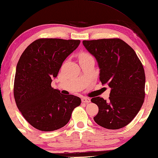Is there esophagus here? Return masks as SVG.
I'll list each match as a JSON object with an SVG mask.
<instances>
[{"label": "esophagus", "instance_id": "obj_1", "mask_svg": "<svg viewBox=\"0 0 158 158\" xmlns=\"http://www.w3.org/2000/svg\"><path fill=\"white\" fill-rule=\"evenodd\" d=\"M81 102H82L83 103L87 104V103H90V99L89 98H87V97H83L82 98H81Z\"/></svg>", "mask_w": 158, "mask_h": 158}]
</instances>
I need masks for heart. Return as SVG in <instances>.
I'll list each match as a JSON object with an SVG mask.
<instances>
[{
    "instance_id": "heart-1",
    "label": "heart",
    "mask_w": 158,
    "mask_h": 158,
    "mask_svg": "<svg viewBox=\"0 0 158 158\" xmlns=\"http://www.w3.org/2000/svg\"><path fill=\"white\" fill-rule=\"evenodd\" d=\"M90 55L88 54H86V53H82V54H80V56H79V59H85V58H88V57H90Z\"/></svg>"
}]
</instances>
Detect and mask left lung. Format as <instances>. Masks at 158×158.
<instances>
[{
	"label": "left lung",
	"instance_id": "obj_1",
	"mask_svg": "<svg viewBox=\"0 0 158 158\" xmlns=\"http://www.w3.org/2000/svg\"><path fill=\"white\" fill-rule=\"evenodd\" d=\"M83 45L97 60L102 85L110 88L109 101L91 98L98 113L94 118L99 126L118 130L133 120L145 97V72L139 58L127 43L118 38L83 40Z\"/></svg>",
	"mask_w": 158,
	"mask_h": 158
}]
</instances>
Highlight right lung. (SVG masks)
<instances>
[{
  "mask_svg": "<svg viewBox=\"0 0 158 158\" xmlns=\"http://www.w3.org/2000/svg\"><path fill=\"white\" fill-rule=\"evenodd\" d=\"M79 40L41 38L25 49L16 68L14 96L24 118L37 130L51 132L70 121L81 98L51 87L64 60L79 46Z\"/></svg>",
  "mask_w": 158,
  "mask_h": 158,
  "instance_id": "obj_1",
  "label": "right lung"
}]
</instances>
